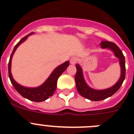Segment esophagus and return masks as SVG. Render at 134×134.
<instances>
[{"label": "esophagus", "instance_id": "esophagus-1", "mask_svg": "<svg viewBox=\"0 0 134 134\" xmlns=\"http://www.w3.org/2000/svg\"><path fill=\"white\" fill-rule=\"evenodd\" d=\"M77 61L78 60L76 57H72V58L70 59V62L71 64H75L77 62Z\"/></svg>", "mask_w": 134, "mask_h": 134}]
</instances>
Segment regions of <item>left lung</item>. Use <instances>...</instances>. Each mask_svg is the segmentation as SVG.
Instances as JSON below:
<instances>
[{
    "label": "left lung",
    "mask_w": 134,
    "mask_h": 134,
    "mask_svg": "<svg viewBox=\"0 0 134 134\" xmlns=\"http://www.w3.org/2000/svg\"><path fill=\"white\" fill-rule=\"evenodd\" d=\"M100 47L102 48H107L111 49L115 54L117 58L119 60V64L121 66V76L115 85H113L110 88L104 90H95L91 88L86 83L84 79L82 70L79 64H76V73L75 76L76 86L79 93L83 97L93 101L102 100L107 98L111 97L119 89L121 86L122 85L123 82L125 77V57L123 52L119 48L118 46L113 42L107 41H103L100 43Z\"/></svg>",
    "instance_id": "left-lung-1"
}]
</instances>
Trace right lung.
Returning <instances> with one entry per match:
<instances>
[{
  "label": "right lung",
  "mask_w": 134,
  "mask_h": 134,
  "mask_svg": "<svg viewBox=\"0 0 134 134\" xmlns=\"http://www.w3.org/2000/svg\"><path fill=\"white\" fill-rule=\"evenodd\" d=\"M32 34H34V33L32 32V33L29 34V35L24 37L15 46L13 51V52H12L11 55H10V60H9V68H8V70H9V76L12 85H13L14 88L16 89V91L22 97L29 99L30 100H32V101L41 102V101H43V100H46V99H49L50 97L53 95L55 89H56L57 80H58V78L60 77V76L66 70V68H68V66H69V61L65 62L64 63L60 65L57 68H55L54 70L52 72V73L48 77V79L45 81L44 83H43L41 86H38V87L28 88V87H25V86H21L19 84L17 83L14 80L13 76H12L11 72H10L12 58H13V55L16 48H18V46L23 43V41H25L27 37H28V36L31 35Z\"/></svg>",
  "instance_id": "obj_1"
}]
</instances>
